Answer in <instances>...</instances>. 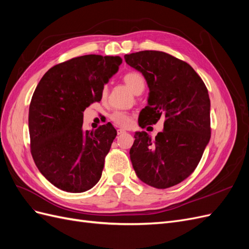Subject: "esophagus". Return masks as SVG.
<instances>
[{
    "instance_id": "obj_1",
    "label": "esophagus",
    "mask_w": 249,
    "mask_h": 249,
    "mask_svg": "<svg viewBox=\"0 0 249 249\" xmlns=\"http://www.w3.org/2000/svg\"><path fill=\"white\" fill-rule=\"evenodd\" d=\"M124 133H126V132H125V130H124V129H118V130H117V134H118V135H122V134H124Z\"/></svg>"
}]
</instances>
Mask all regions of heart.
Instances as JSON below:
<instances>
[{"instance_id":"obj_1","label":"heart","mask_w":249,"mask_h":249,"mask_svg":"<svg viewBox=\"0 0 249 249\" xmlns=\"http://www.w3.org/2000/svg\"><path fill=\"white\" fill-rule=\"evenodd\" d=\"M123 80L124 82V84L127 86V88H129L131 91L136 95L141 94L143 90H144V88H145V80H144V78H143L142 74L139 72H136V71L126 72L124 76ZM107 91H108L107 87H104L103 91H102L103 96H106ZM110 118L113 123L118 124V125H122V126L129 125L130 122H131L130 115L127 114V113L122 112V111L114 112L110 116Z\"/></svg>"}]
</instances>
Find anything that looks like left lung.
I'll return each instance as SVG.
<instances>
[{"label":"left lung","instance_id":"left-lung-1","mask_svg":"<svg viewBox=\"0 0 249 249\" xmlns=\"http://www.w3.org/2000/svg\"><path fill=\"white\" fill-rule=\"evenodd\" d=\"M124 59L143 74L149 89L139 125L165 118L163 132L155 140L144 131L135 133L133 168L143 183L166 189L191 175L210 141L208 89L189 64L164 52L141 51Z\"/></svg>","mask_w":249,"mask_h":249}]
</instances>
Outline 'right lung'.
Wrapping results in <instances>:
<instances>
[{
  "instance_id": "obj_1",
  "label": "right lung",
  "mask_w": 249,
  "mask_h": 249,
  "mask_svg": "<svg viewBox=\"0 0 249 249\" xmlns=\"http://www.w3.org/2000/svg\"><path fill=\"white\" fill-rule=\"evenodd\" d=\"M119 56L85 55L53 66L29 108L31 154L37 168L63 191L85 192L99 182L116 130L110 124L83 130V112L102 100L104 86L122 64Z\"/></svg>"
}]
</instances>
